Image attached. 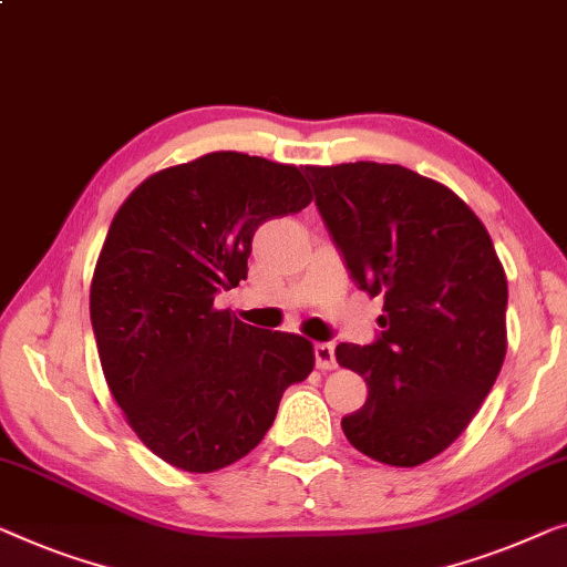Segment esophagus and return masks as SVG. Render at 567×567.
Segmentation results:
<instances>
[{
  "label": "esophagus",
  "instance_id": "esophagus-1",
  "mask_svg": "<svg viewBox=\"0 0 567 567\" xmlns=\"http://www.w3.org/2000/svg\"><path fill=\"white\" fill-rule=\"evenodd\" d=\"M315 358H317L319 371H332V368L338 365V360H334V344L332 342H317L315 344Z\"/></svg>",
  "mask_w": 567,
  "mask_h": 567
}]
</instances>
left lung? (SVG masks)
<instances>
[{
  "mask_svg": "<svg viewBox=\"0 0 567 567\" xmlns=\"http://www.w3.org/2000/svg\"><path fill=\"white\" fill-rule=\"evenodd\" d=\"M307 176L352 281L383 297L379 340L334 348L368 383L342 432L373 461L422 465L461 437L502 371L504 266L473 209L432 178L373 161Z\"/></svg>",
  "mask_w": 567,
  "mask_h": 567,
  "instance_id": "obj_1",
  "label": "left lung"
}]
</instances>
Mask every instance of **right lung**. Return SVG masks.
I'll use <instances>...</instances> for the list:
<instances>
[{"label": "right lung", "instance_id": "1", "mask_svg": "<svg viewBox=\"0 0 567 567\" xmlns=\"http://www.w3.org/2000/svg\"><path fill=\"white\" fill-rule=\"evenodd\" d=\"M309 202L297 166L219 151L145 178L114 215L89 291L92 327L114 401L161 461L188 473L240 461L315 368L307 338L215 307L248 278L256 229Z\"/></svg>", "mask_w": 567, "mask_h": 567}]
</instances>
